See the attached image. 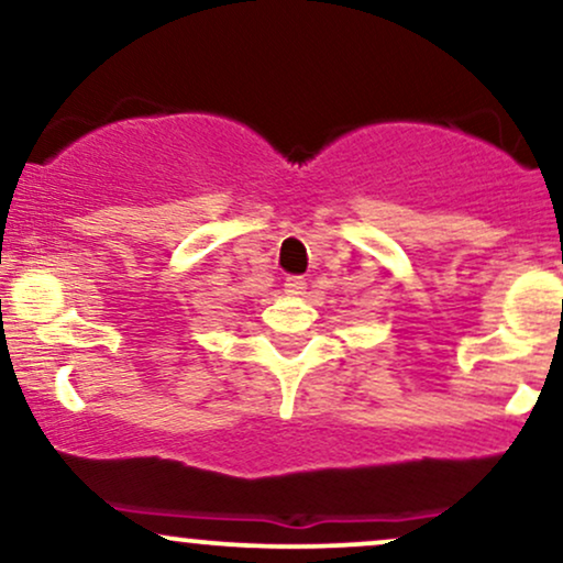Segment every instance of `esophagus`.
I'll return each instance as SVG.
<instances>
[{"instance_id":"1","label":"esophagus","mask_w":563,"mask_h":563,"mask_svg":"<svg viewBox=\"0 0 563 563\" xmlns=\"http://www.w3.org/2000/svg\"><path fill=\"white\" fill-rule=\"evenodd\" d=\"M303 288H307V277H301V275H290L288 280H286V294H290V296H299V294H303Z\"/></svg>"}]
</instances>
